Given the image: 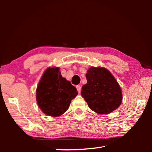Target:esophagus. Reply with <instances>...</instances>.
<instances>
[{
    "label": "esophagus",
    "mask_w": 152,
    "mask_h": 152,
    "mask_svg": "<svg viewBox=\"0 0 152 152\" xmlns=\"http://www.w3.org/2000/svg\"><path fill=\"white\" fill-rule=\"evenodd\" d=\"M76 88H77V91H78V92L80 93V91H81V88H82L80 85H77Z\"/></svg>",
    "instance_id": "esophagus-1"
}]
</instances>
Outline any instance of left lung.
<instances>
[{
    "mask_svg": "<svg viewBox=\"0 0 152 152\" xmlns=\"http://www.w3.org/2000/svg\"><path fill=\"white\" fill-rule=\"evenodd\" d=\"M86 78L87 83L82 86L81 94L90 109L99 114H109L120 106L121 89L109 70L92 67Z\"/></svg>",
    "mask_w": 152,
    "mask_h": 152,
    "instance_id": "8db88e82",
    "label": "left lung"
}]
</instances>
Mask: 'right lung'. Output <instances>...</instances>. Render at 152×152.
<instances>
[{"label":"right lung","mask_w":152,"mask_h":152,"mask_svg":"<svg viewBox=\"0 0 152 152\" xmlns=\"http://www.w3.org/2000/svg\"><path fill=\"white\" fill-rule=\"evenodd\" d=\"M77 94L76 87L62 78L58 68H49L38 84L36 99L45 114L58 117L68 109Z\"/></svg>","instance_id":"obj_1"}]
</instances>
